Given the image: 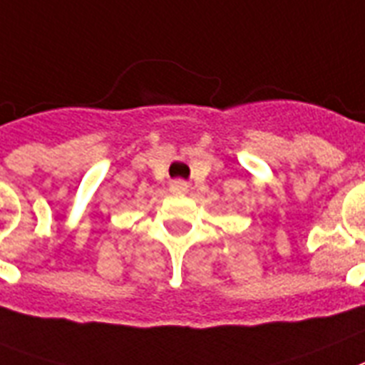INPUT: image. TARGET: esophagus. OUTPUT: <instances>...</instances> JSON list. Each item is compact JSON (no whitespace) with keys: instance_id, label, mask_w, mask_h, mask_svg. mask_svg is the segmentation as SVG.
Segmentation results:
<instances>
[{"instance_id":"1","label":"esophagus","mask_w":365,"mask_h":365,"mask_svg":"<svg viewBox=\"0 0 365 365\" xmlns=\"http://www.w3.org/2000/svg\"><path fill=\"white\" fill-rule=\"evenodd\" d=\"M170 190L173 192V194H186V192L190 190V185L186 182V180L177 179V180H173V182H171Z\"/></svg>"}]
</instances>
